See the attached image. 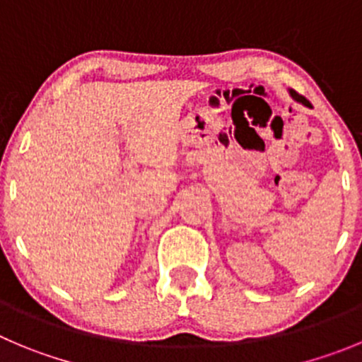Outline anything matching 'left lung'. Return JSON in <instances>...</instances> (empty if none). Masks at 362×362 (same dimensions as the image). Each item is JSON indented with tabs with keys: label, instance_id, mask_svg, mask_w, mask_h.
<instances>
[{
	"label": "left lung",
	"instance_id": "left-lung-1",
	"mask_svg": "<svg viewBox=\"0 0 362 362\" xmlns=\"http://www.w3.org/2000/svg\"><path fill=\"white\" fill-rule=\"evenodd\" d=\"M289 96H291L293 100L298 101V103H302V105H307V103H309V101H307L305 98L300 96V94H298V93H295V90H293V89H289Z\"/></svg>",
	"mask_w": 362,
	"mask_h": 362
}]
</instances>
